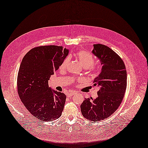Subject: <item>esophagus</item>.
Segmentation results:
<instances>
[{
  "mask_svg": "<svg viewBox=\"0 0 148 148\" xmlns=\"http://www.w3.org/2000/svg\"><path fill=\"white\" fill-rule=\"evenodd\" d=\"M77 93V92L76 91H75V90H71V92H69V94H68V97H71V96H74L75 94H76Z\"/></svg>",
  "mask_w": 148,
  "mask_h": 148,
  "instance_id": "esophagus-1",
  "label": "esophagus"
}]
</instances>
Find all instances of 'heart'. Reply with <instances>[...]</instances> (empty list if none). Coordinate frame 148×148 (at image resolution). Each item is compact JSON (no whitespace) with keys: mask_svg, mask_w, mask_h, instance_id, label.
I'll use <instances>...</instances> for the list:
<instances>
[{"mask_svg":"<svg viewBox=\"0 0 148 148\" xmlns=\"http://www.w3.org/2000/svg\"><path fill=\"white\" fill-rule=\"evenodd\" d=\"M77 58L85 69H88L89 72H91V73H95L96 68L92 66L95 62V59L92 54L85 51H80L77 53ZM69 61V58L64 59L60 67L62 69L65 68Z\"/></svg>","mask_w":148,"mask_h":148,"instance_id":"heart-1","label":"heart"}]
</instances>
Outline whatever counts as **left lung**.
Listing matches in <instances>:
<instances>
[{
    "label": "left lung",
    "instance_id": "obj_1",
    "mask_svg": "<svg viewBox=\"0 0 148 148\" xmlns=\"http://www.w3.org/2000/svg\"><path fill=\"white\" fill-rule=\"evenodd\" d=\"M92 52L103 66L94 80V85L99 90L95 99H85L81 110L87 119L99 121L111 116L119 107L126 89L127 72L122 59L106 45L94 44Z\"/></svg>",
    "mask_w": 148,
    "mask_h": 148
}]
</instances>
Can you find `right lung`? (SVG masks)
Masks as SVG:
<instances>
[{
    "mask_svg": "<svg viewBox=\"0 0 148 148\" xmlns=\"http://www.w3.org/2000/svg\"><path fill=\"white\" fill-rule=\"evenodd\" d=\"M68 54L69 50L62 46L44 45L32 49L22 59L17 75L18 96L40 121H54L62 114L66 96L52 90L48 81Z\"/></svg>",
    "mask_w": 148,
    "mask_h": 148,
    "instance_id": "add662e5",
    "label": "right lung"
}]
</instances>
